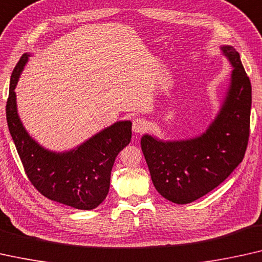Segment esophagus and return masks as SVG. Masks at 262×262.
Instances as JSON below:
<instances>
[{"label": "esophagus", "instance_id": "1", "mask_svg": "<svg viewBox=\"0 0 262 262\" xmlns=\"http://www.w3.org/2000/svg\"><path fill=\"white\" fill-rule=\"evenodd\" d=\"M147 122L143 119H135L133 121V132L135 133V134H140V133L145 132L147 129Z\"/></svg>", "mask_w": 262, "mask_h": 262}]
</instances>
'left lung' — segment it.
<instances>
[{
	"instance_id": "obj_1",
	"label": "left lung",
	"mask_w": 262,
	"mask_h": 262,
	"mask_svg": "<svg viewBox=\"0 0 262 262\" xmlns=\"http://www.w3.org/2000/svg\"><path fill=\"white\" fill-rule=\"evenodd\" d=\"M220 50L233 70L219 112L208 128L189 139L161 140L149 134L141 138L154 187L176 204L191 203L219 186L246 153L252 85L237 51L230 45Z\"/></svg>"
}]
</instances>
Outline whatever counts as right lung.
I'll list each match as a JSON object with an SVG mask.
<instances>
[{
  "label": "right lung",
  "mask_w": 262,
  "mask_h": 262,
  "mask_svg": "<svg viewBox=\"0 0 262 262\" xmlns=\"http://www.w3.org/2000/svg\"><path fill=\"white\" fill-rule=\"evenodd\" d=\"M31 53H25L10 77L7 122L28 179L51 201L79 210H91L109 192L113 165L129 145L132 122L117 121L96 133L75 148L47 149L29 135L17 113L15 88Z\"/></svg>",
  "instance_id": "obj_1"
}]
</instances>
